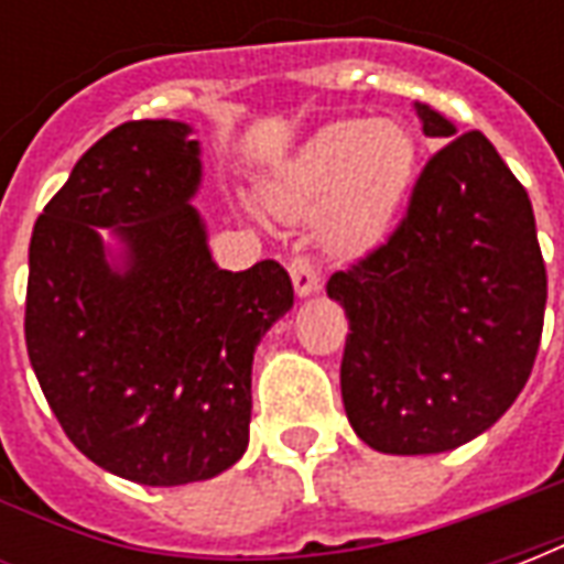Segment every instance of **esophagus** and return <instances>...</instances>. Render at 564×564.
<instances>
[{
	"mask_svg": "<svg viewBox=\"0 0 564 564\" xmlns=\"http://www.w3.org/2000/svg\"><path fill=\"white\" fill-rule=\"evenodd\" d=\"M290 278H293V286H295V295L299 299H307V295L319 293V274L314 269V262L307 257H295L290 262Z\"/></svg>",
	"mask_w": 564,
	"mask_h": 564,
	"instance_id": "34e87169",
	"label": "esophagus"
}]
</instances>
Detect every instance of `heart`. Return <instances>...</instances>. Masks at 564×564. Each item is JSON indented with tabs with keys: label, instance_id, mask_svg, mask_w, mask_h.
<instances>
[{
	"label": "heart",
	"instance_id": "b5f03b06",
	"mask_svg": "<svg viewBox=\"0 0 564 564\" xmlns=\"http://www.w3.org/2000/svg\"><path fill=\"white\" fill-rule=\"evenodd\" d=\"M416 141L395 120H338L274 165L262 198L281 220L314 217L319 247L338 259L378 247L414 186Z\"/></svg>",
	"mask_w": 564,
	"mask_h": 564
}]
</instances>
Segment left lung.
I'll return each mask as SVG.
<instances>
[{"instance_id": "1", "label": "left lung", "mask_w": 564, "mask_h": 564, "mask_svg": "<svg viewBox=\"0 0 564 564\" xmlns=\"http://www.w3.org/2000/svg\"><path fill=\"white\" fill-rule=\"evenodd\" d=\"M429 139L408 217L326 293L350 323L341 399L354 432L392 456L484 435L525 387L544 329L546 271L529 193L484 132L414 102Z\"/></svg>"}]
</instances>
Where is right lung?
<instances>
[{"mask_svg":"<svg viewBox=\"0 0 564 564\" xmlns=\"http://www.w3.org/2000/svg\"><path fill=\"white\" fill-rule=\"evenodd\" d=\"M189 135L181 120L111 129L30 241L26 350L44 399L87 459L141 486L210 480L245 456L253 354L293 307L274 259L214 262Z\"/></svg>","mask_w":564,"mask_h":564,"instance_id":"right-lung-1","label":"right lung"}]
</instances>
